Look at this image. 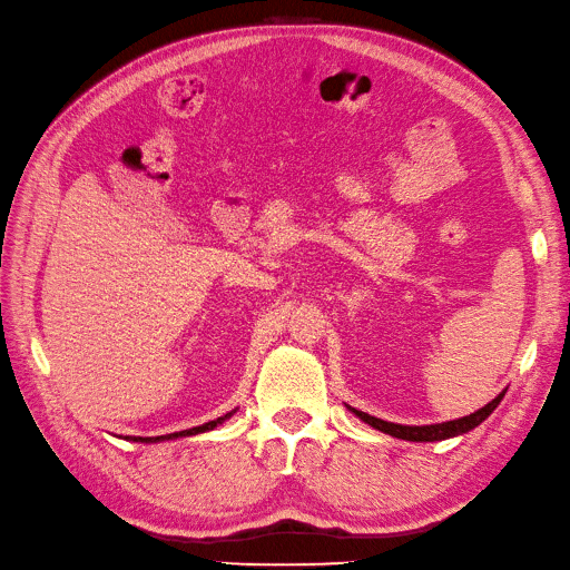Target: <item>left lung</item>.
<instances>
[{
    "instance_id": "8db88e82",
    "label": "left lung",
    "mask_w": 570,
    "mask_h": 570,
    "mask_svg": "<svg viewBox=\"0 0 570 570\" xmlns=\"http://www.w3.org/2000/svg\"><path fill=\"white\" fill-rule=\"evenodd\" d=\"M507 392V390H504ZM504 392H499L490 404H485L482 409H478L471 416H463L456 421H446V423H433V425H400V423H387L383 419H375L371 413L358 411L354 406H347L354 416H358L364 423H368L371 428L381 430L385 435H392L396 440H409V442H440V440H450L456 435L469 433V430L478 428L482 421H485L490 413L499 406V402L504 400Z\"/></svg>"
}]
</instances>
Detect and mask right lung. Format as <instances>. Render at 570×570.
<instances>
[{"mask_svg": "<svg viewBox=\"0 0 570 570\" xmlns=\"http://www.w3.org/2000/svg\"><path fill=\"white\" fill-rule=\"evenodd\" d=\"M235 411H230V413H226V416H220V419H216V421H209V423H204V425H199V428H189V430H183V433H174V435H159V438H126V440H132V442H164V440H176V438H183V435H197V433H206V430H214L216 425H220L223 421H228L230 416H233Z\"/></svg>", "mask_w": 570, "mask_h": 570, "instance_id": "1", "label": "right lung"}]
</instances>
